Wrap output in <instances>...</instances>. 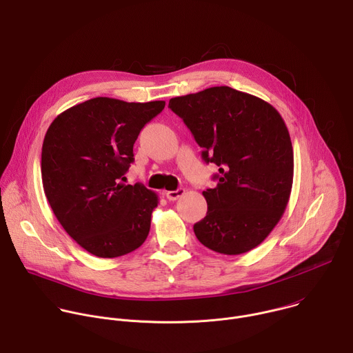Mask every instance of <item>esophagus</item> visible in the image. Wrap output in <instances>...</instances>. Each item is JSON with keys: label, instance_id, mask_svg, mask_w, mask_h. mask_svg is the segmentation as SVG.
Segmentation results:
<instances>
[{"label": "esophagus", "instance_id": "34e87169", "mask_svg": "<svg viewBox=\"0 0 353 353\" xmlns=\"http://www.w3.org/2000/svg\"><path fill=\"white\" fill-rule=\"evenodd\" d=\"M183 194H185V189H183V188H178L176 190H168V192H165L167 199L171 200V201L178 200V199H179L181 196H183Z\"/></svg>", "mask_w": 353, "mask_h": 353}]
</instances>
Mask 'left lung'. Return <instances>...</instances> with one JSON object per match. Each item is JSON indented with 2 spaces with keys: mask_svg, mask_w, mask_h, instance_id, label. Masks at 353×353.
<instances>
[{
  "mask_svg": "<svg viewBox=\"0 0 353 353\" xmlns=\"http://www.w3.org/2000/svg\"><path fill=\"white\" fill-rule=\"evenodd\" d=\"M168 107L185 122L205 164L219 167L205 189L207 214L196 238L223 254L259 246L287 208L294 179L288 128L264 100L228 86L174 97Z\"/></svg>",
  "mask_w": 353,
  "mask_h": 353,
  "instance_id": "1",
  "label": "left lung"
}]
</instances>
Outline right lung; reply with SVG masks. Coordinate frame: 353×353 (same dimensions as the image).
Returning <instances> with one entry per match:
<instances>
[{
  "label": "right lung",
  "mask_w": 353,
  "mask_h": 353,
  "mask_svg": "<svg viewBox=\"0 0 353 353\" xmlns=\"http://www.w3.org/2000/svg\"><path fill=\"white\" fill-rule=\"evenodd\" d=\"M164 107L165 101L96 97L59 114L46 133L47 200L68 235L97 257L128 254L149 235L159 197L142 183L122 181L140 130Z\"/></svg>",
  "instance_id": "1"
}]
</instances>
